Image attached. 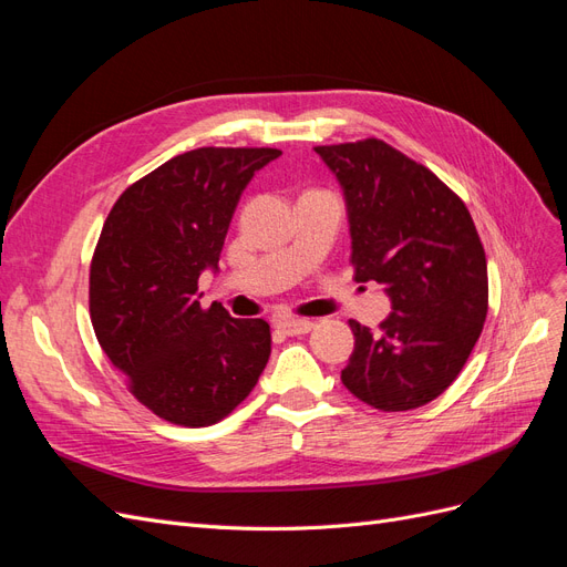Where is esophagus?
Listing matches in <instances>:
<instances>
[{
  "instance_id": "obj_1",
  "label": "esophagus",
  "mask_w": 567,
  "mask_h": 567,
  "mask_svg": "<svg viewBox=\"0 0 567 567\" xmlns=\"http://www.w3.org/2000/svg\"><path fill=\"white\" fill-rule=\"evenodd\" d=\"M277 329L286 336H305L315 329V321L298 319V317H281L277 319Z\"/></svg>"
}]
</instances>
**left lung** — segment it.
<instances>
[{"instance_id":"left-lung-1","label":"left lung","mask_w":567,"mask_h":567,"mask_svg":"<svg viewBox=\"0 0 567 567\" xmlns=\"http://www.w3.org/2000/svg\"><path fill=\"white\" fill-rule=\"evenodd\" d=\"M348 200L354 281H379L392 312L350 319L340 381L379 411L419 409L447 390L483 333L487 257L473 217L425 165L383 140L315 146Z\"/></svg>"}]
</instances>
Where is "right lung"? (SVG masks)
Wrapping results in <instances>:
<instances>
[{
    "label": "right lung",
    "mask_w": 567,
    "mask_h": 567,
    "mask_svg": "<svg viewBox=\"0 0 567 567\" xmlns=\"http://www.w3.org/2000/svg\"><path fill=\"white\" fill-rule=\"evenodd\" d=\"M279 148L203 146L130 184L111 208L90 265V317L101 350L134 400L184 427L227 419L271 352L265 319L200 305L236 203Z\"/></svg>",
    "instance_id": "obj_1"
}]
</instances>
